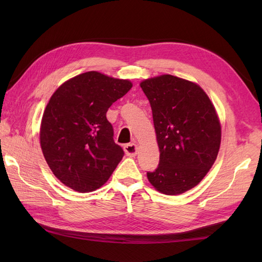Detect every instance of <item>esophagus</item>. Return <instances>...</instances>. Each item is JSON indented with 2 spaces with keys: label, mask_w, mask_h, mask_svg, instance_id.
Segmentation results:
<instances>
[{
  "label": "esophagus",
  "mask_w": 262,
  "mask_h": 262,
  "mask_svg": "<svg viewBox=\"0 0 262 262\" xmlns=\"http://www.w3.org/2000/svg\"><path fill=\"white\" fill-rule=\"evenodd\" d=\"M125 153L128 157H135L137 153V144L135 143H130V144H126L124 146Z\"/></svg>",
  "instance_id": "esophagus-1"
}]
</instances>
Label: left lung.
I'll use <instances>...</instances> for the list:
<instances>
[{
  "label": "left lung",
  "mask_w": 262,
  "mask_h": 262,
  "mask_svg": "<svg viewBox=\"0 0 262 262\" xmlns=\"http://www.w3.org/2000/svg\"><path fill=\"white\" fill-rule=\"evenodd\" d=\"M152 108L160 162L147 179L158 191L180 194L196 187L214 164L221 145V122L198 84L170 74L144 80Z\"/></svg>",
  "instance_id": "obj_1"
}]
</instances>
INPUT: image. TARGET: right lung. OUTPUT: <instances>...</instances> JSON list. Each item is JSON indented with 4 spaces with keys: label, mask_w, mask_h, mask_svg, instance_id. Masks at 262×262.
I'll return each mask as SVG.
<instances>
[{
    "label": "right lung",
    "mask_w": 262,
    "mask_h": 262,
    "mask_svg": "<svg viewBox=\"0 0 262 262\" xmlns=\"http://www.w3.org/2000/svg\"><path fill=\"white\" fill-rule=\"evenodd\" d=\"M133 86L86 72L72 77L54 92L43 111L40 146L57 179L79 192L97 190L108 181L124 157L107 119L109 107Z\"/></svg>",
    "instance_id": "obj_1"
}]
</instances>
